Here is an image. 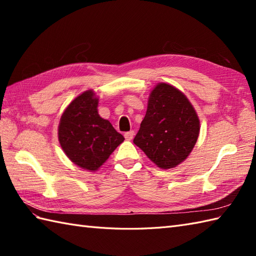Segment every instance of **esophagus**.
Listing matches in <instances>:
<instances>
[{
  "label": "esophagus",
  "mask_w": 256,
  "mask_h": 256,
  "mask_svg": "<svg viewBox=\"0 0 256 256\" xmlns=\"http://www.w3.org/2000/svg\"><path fill=\"white\" fill-rule=\"evenodd\" d=\"M134 135H135L134 131H130V132H126L124 134V138L126 140H132L133 138H134Z\"/></svg>",
  "instance_id": "obj_1"
}]
</instances>
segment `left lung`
<instances>
[{
	"label": "left lung",
	"mask_w": 256,
	"mask_h": 256,
	"mask_svg": "<svg viewBox=\"0 0 256 256\" xmlns=\"http://www.w3.org/2000/svg\"><path fill=\"white\" fill-rule=\"evenodd\" d=\"M199 131V118L187 96L160 82L150 92L148 111L133 142L155 165L170 170L192 153Z\"/></svg>",
	"instance_id": "1"
}]
</instances>
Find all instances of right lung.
Returning a JSON list of instances; mask_svg holds the SVG:
<instances>
[{
  "instance_id": "add662e5",
  "label": "right lung",
  "mask_w": 256,
  "mask_h": 256,
  "mask_svg": "<svg viewBox=\"0 0 256 256\" xmlns=\"http://www.w3.org/2000/svg\"><path fill=\"white\" fill-rule=\"evenodd\" d=\"M99 99L92 90L84 91L62 113L58 140L74 164L96 172L104 164L124 138L98 113Z\"/></svg>"
}]
</instances>
